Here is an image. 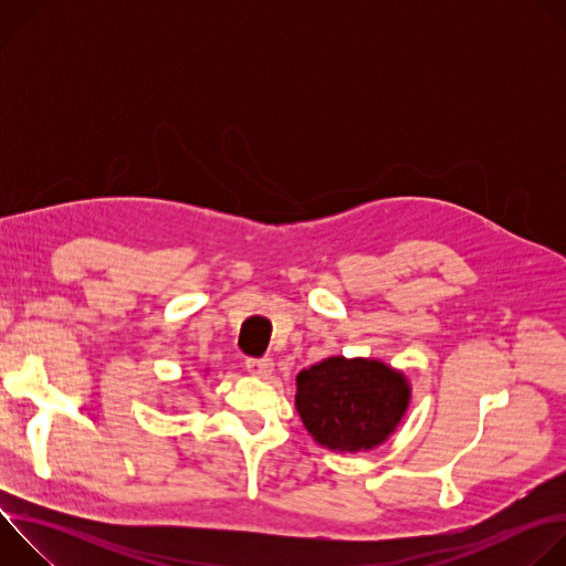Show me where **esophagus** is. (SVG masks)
<instances>
[{
    "label": "esophagus",
    "instance_id": "1",
    "mask_svg": "<svg viewBox=\"0 0 566 566\" xmlns=\"http://www.w3.org/2000/svg\"><path fill=\"white\" fill-rule=\"evenodd\" d=\"M247 369H249L253 376L269 378L271 371H273V360H271V358H249V360H247Z\"/></svg>",
    "mask_w": 566,
    "mask_h": 566
}]
</instances>
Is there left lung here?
Listing matches in <instances>:
<instances>
[{
    "label": "left lung",
    "instance_id": "8db88e82",
    "mask_svg": "<svg viewBox=\"0 0 566 566\" xmlns=\"http://www.w3.org/2000/svg\"><path fill=\"white\" fill-rule=\"evenodd\" d=\"M295 408L315 443L338 452L387 441L410 406L406 374L380 360L332 356L297 374Z\"/></svg>",
    "mask_w": 566,
    "mask_h": 566
}]
</instances>
